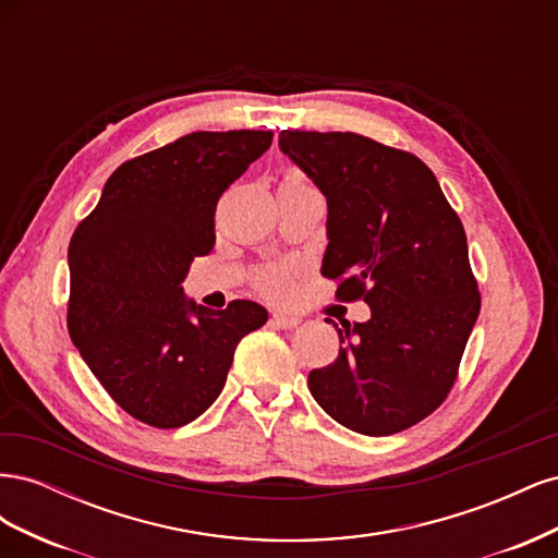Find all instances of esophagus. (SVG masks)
I'll return each instance as SVG.
<instances>
[{
  "instance_id": "esophagus-1",
  "label": "esophagus",
  "mask_w": 558,
  "mask_h": 558,
  "mask_svg": "<svg viewBox=\"0 0 558 558\" xmlns=\"http://www.w3.org/2000/svg\"><path fill=\"white\" fill-rule=\"evenodd\" d=\"M300 316L298 314H289V312H275L272 314V324L277 326V328H283V330H291V328H295L298 324H300Z\"/></svg>"
}]
</instances>
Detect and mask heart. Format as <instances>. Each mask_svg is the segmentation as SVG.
Listing matches in <instances>:
<instances>
[{
  "label": "heart",
  "mask_w": 558,
  "mask_h": 558,
  "mask_svg": "<svg viewBox=\"0 0 558 558\" xmlns=\"http://www.w3.org/2000/svg\"><path fill=\"white\" fill-rule=\"evenodd\" d=\"M283 183H305L300 174H286ZM258 291L269 295V298H286L293 289V279L289 275V269H281V267H269L265 272L258 275L256 279Z\"/></svg>",
  "instance_id": "b5f03b06"
}]
</instances>
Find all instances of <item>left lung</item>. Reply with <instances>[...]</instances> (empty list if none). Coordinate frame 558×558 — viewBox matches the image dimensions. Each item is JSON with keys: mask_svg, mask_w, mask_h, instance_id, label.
<instances>
[{"mask_svg": "<svg viewBox=\"0 0 558 558\" xmlns=\"http://www.w3.org/2000/svg\"><path fill=\"white\" fill-rule=\"evenodd\" d=\"M279 148L326 197L320 275L369 305L363 324H335L340 353L310 391L349 430L410 428L447 398L480 316L459 216L416 156L363 134L281 130Z\"/></svg>", "mask_w": 558, "mask_h": 558, "instance_id": "left-lung-1", "label": "left lung"}]
</instances>
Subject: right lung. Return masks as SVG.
Wrapping results in <instances>:
<instances>
[{
    "mask_svg": "<svg viewBox=\"0 0 558 558\" xmlns=\"http://www.w3.org/2000/svg\"><path fill=\"white\" fill-rule=\"evenodd\" d=\"M272 132H191L123 162L66 251L72 342L121 408L181 428L223 391L234 349L267 320L251 300L207 310L185 298L195 256L214 248L216 202Z\"/></svg>",
    "mask_w": 558,
    "mask_h": 558,
    "instance_id": "right-lung-1",
    "label": "right lung"
}]
</instances>
